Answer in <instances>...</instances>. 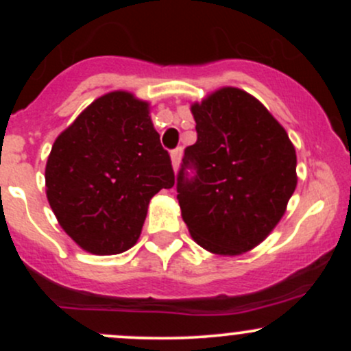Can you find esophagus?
I'll return each instance as SVG.
<instances>
[{
	"instance_id": "obj_1",
	"label": "esophagus",
	"mask_w": 351,
	"mask_h": 351,
	"mask_svg": "<svg viewBox=\"0 0 351 351\" xmlns=\"http://www.w3.org/2000/svg\"><path fill=\"white\" fill-rule=\"evenodd\" d=\"M181 156H183V150H181V148H176V150L171 152V165H173V170H175V171L178 170Z\"/></svg>"
}]
</instances>
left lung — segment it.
I'll list each match as a JSON object with an SVG mask.
<instances>
[{"mask_svg":"<svg viewBox=\"0 0 351 351\" xmlns=\"http://www.w3.org/2000/svg\"><path fill=\"white\" fill-rule=\"evenodd\" d=\"M198 140L184 150L176 189L196 244L217 256L259 245L284 216L297 186V155L287 132L254 95L221 87L191 104Z\"/></svg>","mask_w":351,"mask_h":351,"instance_id":"obj_1","label":"left lung"}]
</instances>
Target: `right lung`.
Returning a JSON list of instances; mask_svg holds the SVG:
<instances>
[{
	"instance_id": "1",
	"label": "right lung",
	"mask_w": 351,
	"mask_h": 351,
	"mask_svg": "<svg viewBox=\"0 0 351 351\" xmlns=\"http://www.w3.org/2000/svg\"><path fill=\"white\" fill-rule=\"evenodd\" d=\"M173 184L150 104L127 90L84 108L56 138L46 163V195L58 223L95 256L135 245L150 199Z\"/></svg>"
}]
</instances>
